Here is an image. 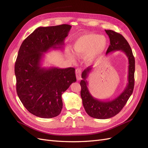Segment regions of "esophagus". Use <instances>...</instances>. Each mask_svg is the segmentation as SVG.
Masks as SVG:
<instances>
[{
  "instance_id": "34e87169",
  "label": "esophagus",
  "mask_w": 148,
  "mask_h": 148,
  "mask_svg": "<svg viewBox=\"0 0 148 148\" xmlns=\"http://www.w3.org/2000/svg\"><path fill=\"white\" fill-rule=\"evenodd\" d=\"M75 73H76V77L78 80H80L82 79V69H76L75 70Z\"/></svg>"
}]
</instances>
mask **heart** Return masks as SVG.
<instances>
[{
  "instance_id": "obj_1",
  "label": "heart",
  "mask_w": 148,
  "mask_h": 148,
  "mask_svg": "<svg viewBox=\"0 0 148 148\" xmlns=\"http://www.w3.org/2000/svg\"><path fill=\"white\" fill-rule=\"evenodd\" d=\"M107 46V40L104 36L97 34H87L75 40L73 44V52L77 57H83L88 63H91L102 55ZM71 59L75 56L69 52Z\"/></svg>"
}]
</instances>
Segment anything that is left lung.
Listing matches in <instances>:
<instances>
[{"instance_id": "left-lung-1", "label": "left lung", "mask_w": 148, "mask_h": 148, "mask_svg": "<svg viewBox=\"0 0 148 148\" xmlns=\"http://www.w3.org/2000/svg\"><path fill=\"white\" fill-rule=\"evenodd\" d=\"M105 31L109 36L110 43L107 50L106 55L115 51H121L123 52L128 57L129 63L128 83L124 91L115 99L106 101H100L94 98L88 88L86 78L92 68L89 66L83 71L82 74L83 79L80 82L83 105L86 113L90 117L98 119H109L119 114L133 93L135 85L134 74L135 70V60L128 42L122 34L112 30H105Z\"/></svg>"}]
</instances>
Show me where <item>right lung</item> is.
<instances>
[{"label": "right lung", "instance_id": "add662e5", "mask_svg": "<svg viewBox=\"0 0 148 148\" xmlns=\"http://www.w3.org/2000/svg\"><path fill=\"white\" fill-rule=\"evenodd\" d=\"M69 25L39 27L22 42L15 65L16 92L31 114L50 119L59 115L62 95L77 81L74 68H45L41 60L51 49H63Z\"/></svg>", "mask_w": 148, "mask_h": 148}]
</instances>
